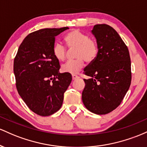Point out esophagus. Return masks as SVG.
<instances>
[{
    "instance_id": "obj_1",
    "label": "esophagus",
    "mask_w": 147,
    "mask_h": 147,
    "mask_svg": "<svg viewBox=\"0 0 147 147\" xmlns=\"http://www.w3.org/2000/svg\"><path fill=\"white\" fill-rule=\"evenodd\" d=\"M78 76H76V75H72V80H76V79H78Z\"/></svg>"
}]
</instances>
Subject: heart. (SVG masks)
<instances>
[{"label": "heart", "instance_id": "obj_1", "mask_svg": "<svg viewBox=\"0 0 147 147\" xmlns=\"http://www.w3.org/2000/svg\"><path fill=\"white\" fill-rule=\"evenodd\" d=\"M65 40L69 49H76L74 52L75 60L68 61L62 65L61 71L63 73L76 74L78 73L87 62L94 61L98 54V46L94 39L82 33L78 30H74L66 35ZM53 53L57 60L63 61L67 56V49L60 42L55 43L53 49Z\"/></svg>", "mask_w": 147, "mask_h": 147}]
</instances>
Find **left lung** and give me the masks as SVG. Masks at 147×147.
<instances>
[{"instance_id":"obj_1","label":"left lung","mask_w":147,"mask_h":147,"mask_svg":"<svg viewBox=\"0 0 147 147\" xmlns=\"http://www.w3.org/2000/svg\"><path fill=\"white\" fill-rule=\"evenodd\" d=\"M92 33L98 54L84 69L90 78L84 79L82 100L85 108L96 115H105L120 105L131 85L129 51L121 37L106 24L94 26Z\"/></svg>"}]
</instances>
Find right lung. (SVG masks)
I'll list each match as a JSON object with an SVG mask.
<instances>
[{
    "instance_id": "obj_1",
    "label": "right lung",
    "mask_w": 147,
    "mask_h": 147,
    "mask_svg": "<svg viewBox=\"0 0 147 147\" xmlns=\"http://www.w3.org/2000/svg\"><path fill=\"white\" fill-rule=\"evenodd\" d=\"M44 28L29 34L18 49L14 60L16 87L28 107L40 116L60 109L71 75L60 74L59 60L53 53L55 37L68 30Z\"/></svg>"
}]
</instances>
